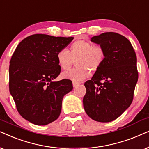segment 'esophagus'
I'll return each instance as SVG.
<instances>
[{"label":"esophagus","mask_w":149,"mask_h":149,"mask_svg":"<svg viewBox=\"0 0 149 149\" xmlns=\"http://www.w3.org/2000/svg\"><path fill=\"white\" fill-rule=\"evenodd\" d=\"M79 84H80V82H74V81H73V87L78 86Z\"/></svg>","instance_id":"1"}]
</instances>
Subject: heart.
<instances>
[{"mask_svg": "<svg viewBox=\"0 0 149 149\" xmlns=\"http://www.w3.org/2000/svg\"><path fill=\"white\" fill-rule=\"evenodd\" d=\"M106 58V51L102 45L93 44L84 40H78L69 46V50L60 49L56 54L58 65L67 70L73 65L74 60L76 67L62 73V77L74 82H80L90 76V71H98Z\"/></svg>", "mask_w": 149, "mask_h": 149, "instance_id": "b5f03b06", "label": "heart"}]
</instances>
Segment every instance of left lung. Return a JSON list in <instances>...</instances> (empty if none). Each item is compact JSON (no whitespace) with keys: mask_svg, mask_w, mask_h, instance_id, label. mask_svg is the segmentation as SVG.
<instances>
[{"mask_svg":"<svg viewBox=\"0 0 149 149\" xmlns=\"http://www.w3.org/2000/svg\"><path fill=\"white\" fill-rule=\"evenodd\" d=\"M91 40L104 47L106 58L91 80L84 83L83 105L92 119L110 122L132 103L138 79L136 54L130 41L118 33H104Z\"/></svg>","mask_w":149,"mask_h":149,"instance_id":"8db88e82","label":"left lung"}]
</instances>
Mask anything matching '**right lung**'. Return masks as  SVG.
Segmentation results:
<instances>
[{"label":"right lung","mask_w":149,"mask_h":149,"mask_svg":"<svg viewBox=\"0 0 149 149\" xmlns=\"http://www.w3.org/2000/svg\"><path fill=\"white\" fill-rule=\"evenodd\" d=\"M73 37L35 34L24 39L10 61L9 91L19 114L37 125L58 118L65 95L73 89L71 80L52 82L61 73L57 52Z\"/></svg>","instance_id":"add662e5"}]
</instances>
